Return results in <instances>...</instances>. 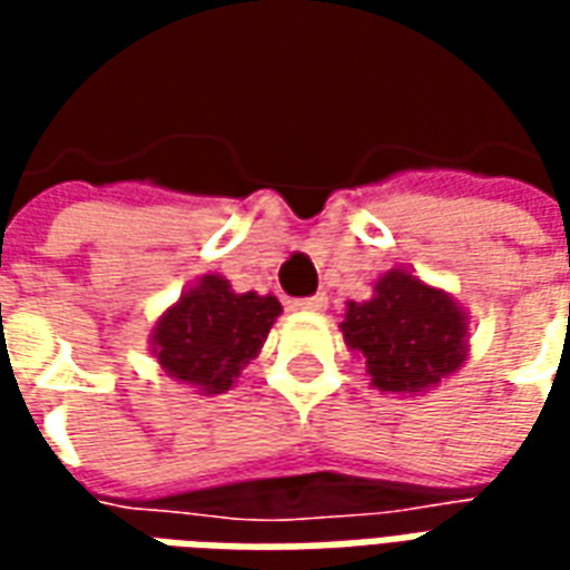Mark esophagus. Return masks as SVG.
Listing matches in <instances>:
<instances>
[{
    "instance_id": "esophagus-1",
    "label": "esophagus",
    "mask_w": 570,
    "mask_h": 570,
    "mask_svg": "<svg viewBox=\"0 0 570 570\" xmlns=\"http://www.w3.org/2000/svg\"><path fill=\"white\" fill-rule=\"evenodd\" d=\"M293 308L296 311H323L326 308V296H323V293H317V296H311V298H296V302H293Z\"/></svg>"
}]
</instances>
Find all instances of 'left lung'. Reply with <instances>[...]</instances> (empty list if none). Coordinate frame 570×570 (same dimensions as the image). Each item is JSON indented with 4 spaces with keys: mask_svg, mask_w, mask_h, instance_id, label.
<instances>
[{
    "mask_svg": "<svg viewBox=\"0 0 570 570\" xmlns=\"http://www.w3.org/2000/svg\"><path fill=\"white\" fill-rule=\"evenodd\" d=\"M338 330L382 394L424 396L470 357L464 305L403 265L372 284V298L347 302Z\"/></svg>",
    "mask_w": 570,
    "mask_h": 570,
    "instance_id": "left-lung-1",
    "label": "left lung"
}]
</instances>
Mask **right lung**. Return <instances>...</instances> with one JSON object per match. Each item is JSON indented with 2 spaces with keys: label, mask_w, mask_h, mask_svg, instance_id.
<instances>
[{
  "label": "right lung",
  "mask_w": 570,
  "mask_h": 570,
  "mask_svg": "<svg viewBox=\"0 0 570 570\" xmlns=\"http://www.w3.org/2000/svg\"><path fill=\"white\" fill-rule=\"evenodd\" d=\"M281 311L274 296L235 293L223 274H200L161 311L149 351L167 379L195 387L200 396L225 394L259 354Z\"/></svg>",
  "instance_id": "obj_1"
}]
</instances>
